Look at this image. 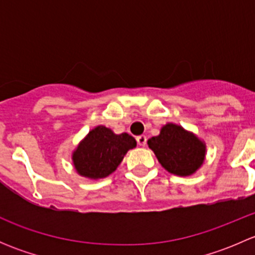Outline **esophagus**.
Here are the masks:
<instances>
[{
	"label": "esophagus",
	"instance_id": "34e87169",
	"mask_svg": "<svg viewBox=\"0 0 255 255\" xmlns=\"http://www.w3.org/2000/svg\"><path fill=\"white\" fill-rule=\"evenodd\" d=\"M137 143L139 146H144L146 144V137L145 135H138L137 137Z\"/></svg>",
	"mask_w": 255,
	"mask_h": 255
}]
</instances>
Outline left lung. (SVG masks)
<instances>
[{
    "mask_svg": "<svg viewBox=\"0 0 255 255\" xmlns=\"http://www.w3.org/2000/svg\"><path fill=\"white\" fill-rule=\"evenodd\" d=\"M148 145L165 170L177 176L196 173L205 161L206 144L196 134L175 123H166Z\"/></svg>",
    "mask_w": 255,
    "mask_h": 255,
    "instance_id": "1",
    "label": "left lung"
}]
</instances>
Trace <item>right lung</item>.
<instances>
[{"instance_id":"obj_1","label":"right lung","mask_w":255,"mask_h":255,"mask_svg":"<svg viewBox=\"0 0 255 255\" xmlns=\"http://www.w3.org/2000/svg\"><path fill=\"white\" fill-rule=\"evenodd\" d=\"M137 142L128 133L116 134L105 126L90 130L73 151L76 173L87 179H104L112 174Z\"/></svg>"}]
</instances>
